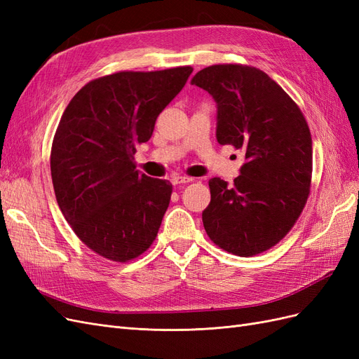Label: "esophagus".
<instances>
[{
	"instance_id": "1",
	"label": "esophagus",
	"mask_w": 359,
	"mask_h": 359,
	"mask_svg": "<svg viewBox=\"0 0 359 359\" xmlns=\"http://www.w3.org/2000/svg\"><path fill=\"white\" fill-rule=\"evenodd\" d=\"M193 181H194V178L186 177V175H175L172 178L173 186H180V184H187V182H193Z\"/></svg>"
}]
</instances>
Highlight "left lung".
Returning a JSON list of instances; mask_svg holds the SVG:
<instances>
[{"instance_id":"left-lung-1","label":"left lung","mask_w":359,"mask_h":359,"mask_svg":"<svg viewBox=\"0 0 359 359\" xmlns=\"http://www.w3.org/2000/svg\"><path fill=\"white\" fill-rule=\"evenodd\" d=\"M193 85L217 103V140L245 153L232 186L210 180L202 212L210 240L236 256H255L289 233L307 203L313 148L298 104L269 76L243 64H215Z\"/></svg>"}]
</instances>
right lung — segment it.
I'll return each instance as SVG.
<instances>
[{
    "mask_svg": "<svg viewBox=\"0 0 359 359\" xmlns=\"http://www.w3.org/2000/svg\"><path fill=\"white\" fill-rule=\"evenodd\" d=\"M191 72L102 76L74 94L60 119L50 149L58 206L76 236L107 260L128 262L156 240L172 184L136 170V147L149 140Z\"/></svg>",
    "mask_w": 359,
    "mask_h": 359,
    "instance_id": "add662e5",
    "label": "right lung"
}]
</instances>
